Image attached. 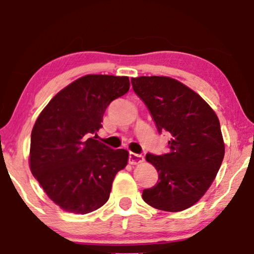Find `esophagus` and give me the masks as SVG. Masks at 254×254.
Listing matches in <instances>:
<instances>
[{"label":"esophagus","instance_id":"1","mask_svg":"<svg viewBox=\"0 0 254 254\" xmlns=\"http://www.w3.org/2000/svg\"><path fill=\"white\" fill-rule=\"evenodd\" d=\"M128 159H129L130 164H133V165L140 164V163L144 161L143 156L140 154H134V152H129V157H128Z\"/></svg>","mask_w":254,"mask_h":254}]
</instances>
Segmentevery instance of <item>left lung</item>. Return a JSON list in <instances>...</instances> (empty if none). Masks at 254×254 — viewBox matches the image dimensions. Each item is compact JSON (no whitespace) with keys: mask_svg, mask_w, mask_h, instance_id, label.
<instances>
[{"mask_svg":"<svg viewBox=\"0 0 254 254\" xmlns=\"http://www.w3.org/2000/svg\"><path fill=\"white\" fill-rule=\"evenodd\" d=\"M136 95L150 111L159 133L171 135L166 154H147L158 182L142 197L159 210L182 211L201 199L224 157L218 118L201 97L165 76L131 78Z\"/></svg>","mask_w":254,"mask_h":254,"instance_id":"1","label":"left lung"}]
</instances>
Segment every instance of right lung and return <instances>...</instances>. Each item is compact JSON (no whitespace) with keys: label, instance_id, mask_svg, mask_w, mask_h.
Listing matches in <instances>:
<instances>
[{"label":"right lung","instance_id":"right-lung-1","mask_svg":"<svg viewBox=\"0 0 254 254\" xmlns=\"http://www.w3.org/2000/svg\"><path fill=\"white\" fill-rule=\"evenodd\" d=\"M127 76L86 75L53 97L31 133V172L52 201L69 213L88 214L109 200L128 151L96 140L104 113L129 90Z\"/></svg>","mask_w":254,"mask_h":254}]
</instances>
